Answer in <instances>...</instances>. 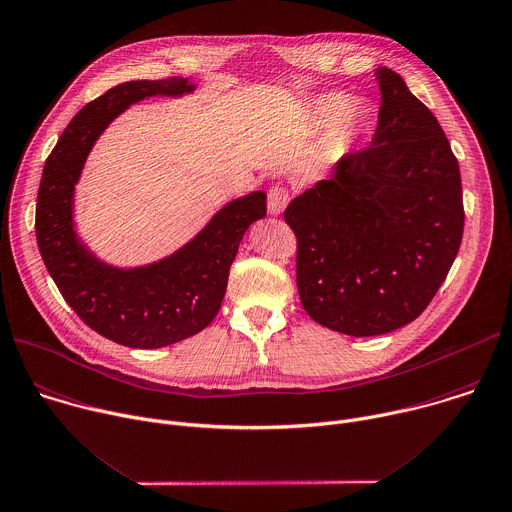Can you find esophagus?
Returning a JSON list of instances; mask_svg holds the SVG:
<instances>
[{"mask_svg": "<svg viewBox=\"0 0 512 512\" xmlns=\"http://www.w3.org/2000/svg\"><path fill=\"white\" fill-rule=\"evenodd\" d=\"M289 199H291V193L285 187H281V185L271 187L269 193H267V209H269V213L271 215L283 213V209L287 207Z\"/></svg>", "mask_w": 512, "mask_h": 512, "instance_id": "34e87169", "label": "esophagus"}]
</instances>
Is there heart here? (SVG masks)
Instances as JSON below:
<instances>
[{"label":"heart","instance_id":"heart-1","mask_svg":"<svg viewBox=\"0 0 512 512\" xmlns=\"http://www.w3.org/2000/svg\"><path fill=\"white\" fill-rule=\"evenodd\" d=\"M307 120L315 130H335V140L339 144L354 142L366 128V116L362 110L354 108V100L346 94H323L309 102Z\"/></svg>","mask_w":512,"mask_h":512}]
</instances>
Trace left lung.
<instances>
[{
    "label": "left lung",
    "mask_w": 512,
    "mask_h": 512,
    "mask_svg": "<svg viewBox=\"0 0 512 512\" xmlns=\"http://www.w3.org/2000/svg\"><path fill=\"white\" fill-rule=\"evenodd\" d=\"M382 104L368 148L295 197L285 223L297 239V289L307 315L368 337L414 321L460 249L458 160L434 114L390 68L376 72Z\"/></svg>",
    "instance_id": "left-lung-1"
}]
</instances>
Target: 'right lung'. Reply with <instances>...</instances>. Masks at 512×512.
<instances>
[{"label":"right lung","mask_w":512,"mask_h":512,"mask_svg":"<svg viewBox=\"0 0 512 512\" xmlns=\"http://www.w3.org/2000/svg\"><path fill=\"white\" fill-rule=\"evenodd\" d=\"M193 88L177 76L110 88L72 118L44 164L36 237L46 269L78 317L120 346L152 350L203 331L221 309L245 231L267 213L265 193H251L223 207L175 255L126 271L98 261L78 241L72 223L74 185L98 134L146 96H181Z\"/></svg>","instance_id":"1"}]
</instances>
